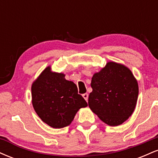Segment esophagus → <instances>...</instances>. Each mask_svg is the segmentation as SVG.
<instances>
[{
  "mask_svg": "<svg viewBox=\"0 0 158 158\" xmlns=\"http://www.w3.org/2000/svg\"><path fill=\"white\" fill-rule=\"evenodd\" d=\"M82 97H83V98H84V99H85V100L87 101V102H88V94H84L82 95Z\"/></svg>",
  "mask_w": 158,
  "mask_h": 158,
  "instance_id": "obj_1",
  "label": "esophagus"
}]
</instances>
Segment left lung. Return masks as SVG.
<instances>
[{"mask_svg": "<svg viewBox=\"0 0 158 158\" xmlns=\"http://www.w3.org/2000/svg\"><path fill=\"white\" fill-rule=\"evenodd\" d=\"M88 97L90 110L110 126L123 124L133 114L138 97V83L129 68L108 61L94 74Z\"/></svg>", "mask_w": 158, "mask_h": 158, "instance_id": "obj_1", "label": "left lung"}]
</instances>
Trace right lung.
I'll use <instances>...</instances> for the list:
<instances>
[{
    "mask_svg": "<svg viewBox=\"0 0 158 158\" xmlns=\"http://www.w3.org/2000/svg\"><path fill=\"white\" fill-rule=\"evenodd\" d=\"M65 74L52 71L48 66L32 82V103L40 119L53 128H62L73 120L77 111L88 106L78 94L77 85Z\"/></svg>",
    "mask_w": 158,
    "mask_h": 158,
    "instance_id": "1",
    "label": "right lung"
}]
</instances>
